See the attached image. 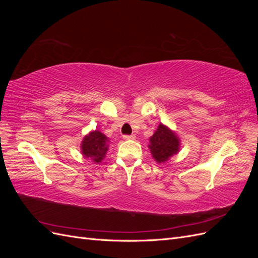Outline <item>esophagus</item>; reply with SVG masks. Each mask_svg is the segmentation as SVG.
Segmentation results:
<instances>
[{"label":"esophagus","mask_w":258,"mask_h":258,"mask_svg":"<svg viewBox=\"0 0 258 258\" xmlns=\"http://www.w3.org/2000/svg\"><path fill=\"white\" fill-rule=\"evenodd\" d=\"M136 136L131 135V136H123V140H135Z\"/></svg>","instance_id":"obj_1"}]
</instances>
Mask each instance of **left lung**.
Listing matches in <instances>:
<instances>
[{"mask_svg":"<svg viewBox=\"0 0 258 258\" xmlns=\"http://www.w3.org/2000/svg\"><path fill=\"white\" fill-rule=\"evenodd\" d=\"M148 148L156 162L165 163L179 152L181 140L173 130L160 122L154 135L150 138Z\"/></svg>","mask_w":258,"mask_h":258,"instance_id":"obj_1","label":"left lung"}]
</instances>
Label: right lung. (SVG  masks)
Listing matches in <instances>:
<instances>
[{
    "label": "right lung",
    "instance_id": "obj_1",
    "mask_svg": "<svg viewBox=\"0 0 258 258\" xmlns=\"http://www.w3.org/2000/svg\"><path fill=\"white\" fill-rule=\"evenodd\" d=\"M110 139L99 130H92L86 135L81 143V151L85 158L91 159L95 163H100L105 158L108 151Z\"/></svg>",
    "mask_w": 258,
    "mask_h": 258
}]
</instances>
